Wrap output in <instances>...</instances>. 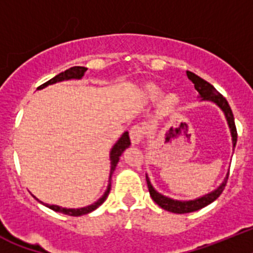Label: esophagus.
Returning a JSON list of instances; mask_svg holds the SVG:
<instances>
[{"mask_svg":"<svg viewBox=\"0 0 253 253\" xmlns=\"http://www.w3.org/2000/svg\"><path fill=\"white\" fill-rule=\"evenodd\" d=\"M144 127L140 126V125H135V126L131 127V129H129V139H131V142L133 145L139 144L142 140V137H144Z\"/></svg>","mask_w":253,"mask_h":253,"instance_id":"34e87169","label":"esophagus"}]
</instances>
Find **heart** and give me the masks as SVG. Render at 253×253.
Returning a JSON list of instances; mask_svg holds the SVG:
<instances>
[{
	"label": "heart",
	"mask_w": 253,
	"mask_h": 253,
	"mask_svg": "<svg viewBox=\"0 0 253 253\" xmlns=\"http://www.w3.org/2000/svg\"><path fill=\"white\" fill-rule=\"evenodd\" d=\"M160 95H162V90L158 86H155V85H149L146 87V98L149 100H158L160 98ZM177 102H178L177 96L173 95V94H168L162 100V105H163L164 109H172L174 108V105L177 104Z\"/></svg>",
	"instance_id": "b5f03b06"
}]
</instances>
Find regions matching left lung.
<instances>
[{"label":"left lung","mask_w":253,"mask_h":253,"mask_svg":"<svg viewBox=\"0 0 253 253\" xmlns=\"http://www.w3.org/2000/svg\"><path fill=\"white\" fill-rule=\"evenodd\" d=\"M187 78L190 79L191 81L195 85V89L199 91L200 96L203 98V100H210V102H214L215 104L219 105L221 108V111L225 114V118L228 121V125H229L230 133H232V140H233V148L236 146L237 144V128L236 124H234V117H233V112L230 109V105L228 104L227 99L219 93L218 90L215 89L210 83H208L206 80L201 79L200 76L195 75L193 72L187 71ZM229 175V174H228ZM146 182H148V188L149 192H150L151 199L154 200V203L158 204L162 209L167 210V211L175 212V214H186V212H192L196 211V210H200V209L205 208L209 204H211L212 201L218 199L221 195V192L225 188V184L228 182V177L224 179L223 183L219 186L218 188L212 192L208 193L205 196L200 197V199L196 200H191V201H177V200H172L169 197L163 196L160 195L159 192L154 190L153 186H151L150 181H149V177L146 175Z\"/></svg>","instance_id":"8db88e82"}]
</instances>
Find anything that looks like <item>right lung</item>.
<instances>
[{
	"mask_svg": "<svg viewBox=\"0 0 253 253\" xmlns=\"http://www.w3.org/2000/svg\"><path fill=\"white\" fill-rule=\"evenodd\" d=\"M85 71H86V69H85V67H81V66H75V67H71V69L66 70V71L61 72V74H58L57 76H54L53 79L48 80L47 83H44L43 85H41V86H39V89H43V87H45L47 85L54 84V83H57V81L70 80V79H81L83 76H84ZM129 144H131V142H129L128 132H125L124 135L121 136V139L118 140L117 142H116V145L113 146V149H112V151H111V175H109V184H108V187H107V191L104 192V195H103V196L100 197V199L98 200L96 203L91 204V205L86 206V208H81V209H66V208H60V206H57V205H48V204H44V205L47 206V208L54 210V211L62 212V214L70 215V216H80V215H85V214H87V212H91L93 210H95L96 208H99V206L102 205L103 203H104L105 199H107V196H108L109 191H111L112 173L114 172V169H116V167H117V163H118V160H120V157L122 155V153H124V151L126 150L127 148H128Z\"/></svg>",
	"mask_w": 253,
	"mask_h": 253,
	"instance_id": "1",
	"label": "right lung"
}]
</instances>
